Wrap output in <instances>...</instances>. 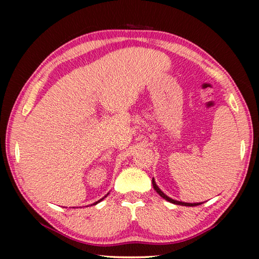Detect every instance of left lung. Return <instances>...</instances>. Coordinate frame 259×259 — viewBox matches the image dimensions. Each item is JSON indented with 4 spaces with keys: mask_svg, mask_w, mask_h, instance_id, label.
Wrapping results in <instances>:
<instances>
[{
    "mask_svg": "<svg viewBox=\"0 0 259 259\" xmlns=\"http://www.w3.org/2000/svg\"><path fill=\"white\" fill-rule=\"evenodd\" d=\"M152 184H153V187H154V190L157 192V194H159L160 196H162L164 200L169 201V202L171 203H175V204H179V205H186V207H195V205H199L201 203H186V202H182V201H176V200H172L171 198H169V196H166L163 192H162L159 187H157V185L154 182V178L152 179Z\"/></svg>",
    "mask_w": 259,
    "mask_h": 259,
    "instance_id": "obj_1",
    "label": "left lung"
}]
</instances>
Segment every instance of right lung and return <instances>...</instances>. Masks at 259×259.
<instances>
[{"instance_id":"1","label":"right lung","mask_w":259,"mask_h":259,"mask_svg":"<svg viewBox=\"0 0 259 259\" xmlns=\"http://www.w3.org/2000/svg\"><path fill=\"white\" fill-rule=\"evenodd\" d=\"M103 199H104V198H103ZM103 199H102V200H103ZM102 200H99V201H97V202H96V203H98V202H100V201H102ZM96 203H94V204H96Z\"/></svg>"}]
</instances>
